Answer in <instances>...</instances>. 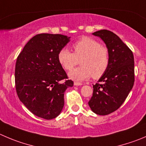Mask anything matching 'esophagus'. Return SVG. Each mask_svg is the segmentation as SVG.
Listing matches in <instances>:
<instances>
[{"label": "esophagus", "instance_id": "34e87169", "mask_svg": "<svg viewBox=\"0 0 146 146\" xmlns=\"http://www.w3.org/2000/svg\"><path fill=\"white\" fill-rule=\"evenodd\" d=\"M74 86H81V85H82V83L77 82H74Z\"/></svg>", "mask_w": 146, "mask_h": 146}]
</instances>
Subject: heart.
<instances>
[{
    "mask_svg": "<svg viewBox=\"0 0 146 146\" xmlns=\"http://www.w3.org/2000/svg\"><path fill=\"white\" fill-rule=\"evenodd\" d=\"M74 53L67 48H61L58 53V60L62 67L70 70L80 59L81 66L69 72V77L75 81H84L91 76L94 79L102 77L110 62L109 51L101 46L98 41L90 37H83L72 45Z\"/></svg>",
    "mask_w": 146,
    "mask_h": 146,
    "instance_id": "1",
    "label": "heart"
}]
</instances>
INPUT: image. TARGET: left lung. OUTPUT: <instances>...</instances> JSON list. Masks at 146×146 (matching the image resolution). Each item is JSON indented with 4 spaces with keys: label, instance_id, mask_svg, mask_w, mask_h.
Returning <instances> with one entry per match:
<instances>
[{
    "label": "left lung",
    "instance_id": "8db88e82",
    "mask_svg": "<svg viewBox=\"0 0 146 146\" xmlns=\"http://www.w3.org/2000/svg\"><path fill=\"white\" fill-rule=\"evenodd\" d=\"M92 34L106 44L110 62L98 83L93 85L92 97L88 104L93 112L106 115L121 106L133 88L134 57L131 50L110 31H98Z\"/></svg>",
    "mask_w": 146,
    "mask_h": 146
}]
</instances>
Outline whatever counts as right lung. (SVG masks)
I'll use <instances>...</instances> for the list:
<instances>
[{
  "mask_svg": "<svg viewBox=\"0 0 146 146\" xmlns=\"http://www.w3.org/2000/svg\"><path fill=\"white\" fill-rule=\"evenodd\" d=\"M70 41L62 34H41L31 38L16 60L15 83L18 97L34 115L51 120L64 105V93L74 82L59 64L58 53Z\"/></svg>",
  "mask_w": 146,
  "mask_h": 146,
  "instance_id": "1",
  "label": "right lung"
}]
</instances>
